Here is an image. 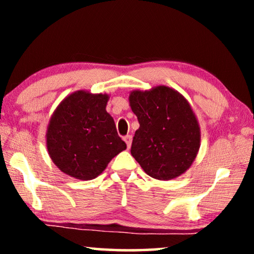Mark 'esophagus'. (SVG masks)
I'll return each instance as SVG.
<instances>
[{
  "label": "esophagus",
  "instance_id": "34e87169",
  "mask_svg": "<svg viewBox=\"0 0 254 254\" xmlns=\"http://www.w3.org/2000/svg\"><path fill=\"white\" fill-rule=\"evenodd\" d=\"M124 141L126 142L127 148H130V145H131V136H130V135H126V136L124 137Z\"/></svg>",
  "mask_w": 254,
  "mask_h": 254
}]
</instances>
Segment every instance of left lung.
Returning <instances> with one entry per match:
<instances>
[{"mask_svg":"<svg viewBox=\"0 0 254 254\" xmlns=\"http://www.w3.org/2000/svg\"><path fill=\"white\" fill-rule=\"evenodd\" d=\"M129 106L140 128L135 131L131 156L148 176L171 180L193 164L200 149L201 131L185 97L166 85L129 93Z\"/></svg>","mask_w":254,"mask_h":254,"instance_id":"1","label":"left lung"}]
</instances>
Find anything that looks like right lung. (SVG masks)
<instances>
[{
    "label": "right lung",
    "mask_w": 254,
    "mask_h": 254,
    "mask_svg": "<svg viewBox=\"0 0 254 254\" xmlns=\"http://www.w3.org/2000/svg\"><path fill=\"white\" fill-rule=\"evenodd\" d=\"M107 93L77 90L61 100L46 131L48 155L65 175L79 180L98 177L127 145L107 113Z\"/></svg>",
    "instance_id": "add662e5"
}]
</instances>
